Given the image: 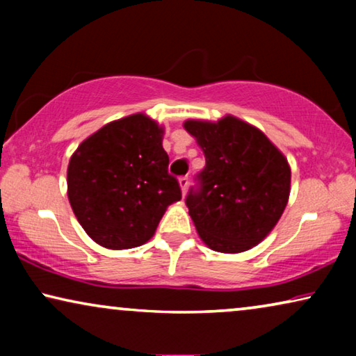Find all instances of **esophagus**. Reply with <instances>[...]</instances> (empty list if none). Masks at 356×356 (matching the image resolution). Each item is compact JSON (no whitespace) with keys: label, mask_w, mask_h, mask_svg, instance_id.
<instances>
[{"label":"esophagus","mask_w":356,"mask_h":356,"mask_svg":"<svg viewBox=\"0 0 356 356\" xmlns=\"http://www.w3.org/2000/svg\"><path fill=\"white\" fill-rule=\"evenodd\" d=\"M188 184H189V178H188V177H181V178H179V186H181V191H183V194L186 193Z\"/></svg>","instance_id":"esophagus-1"}]
</instances>
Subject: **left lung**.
I'll return each mask as SVG.
<instances>
[{
    "instance_id": "left-lung-1",
    "label": "left lung",
    "mask_w": 356,
    "mask_h": 356,
    "mask_svg": "<svg viewBox=\"0 0 356 356\" xmlns=\"http://www.w3.org/2000/svg\"><path fill=\"white\" fill-rule=\"evenodd\" d=\"M206 167L189 188L186 206L199 236L213 251L241 252L264 240L284 212L290 167L254 126L225 116L217 123L186 121Z\"/></svg>"
}]
</instances>
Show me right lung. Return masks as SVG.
<instances>
[{
    "label": "right lung",
    "mask_w": 356,
    "mask_h": 356,
    "mask_svg": "<svg viewBox=\"0 0 356 356\" xmlns=\"http://www.w3.org/2000/svg\"><path fill=\"white\" fill-rule=\"evenodd\" d=\"M162 128L144 115L113 121L82 143L67 167V197L87 235L108 250L144 245L172 202Z\"/></svg>",
    "instance_id": "add662e5"
}]
</instances>
